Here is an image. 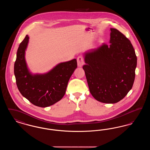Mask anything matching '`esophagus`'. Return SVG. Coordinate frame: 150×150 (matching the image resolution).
<instances>
[{"instance_id": "esophagus-1", "label": "esophagus", "mask_w": 150, "mask_h": 150, "mask_svg": "<svg viewBox=\"0 0 150 150\" xmlns=\"http://www.w3.org/2000/svg\"><path fill=\"white\" fill-rule=\"evenodd\" d=\"M77 62L79 67H82L84 64V58L81 56H79L77 58Z\"/></svg>"}]
</instances>
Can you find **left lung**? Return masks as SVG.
I'll use <instances>...</instances> for the list:
<instances>
[{
  "label": "left lung",
  "mask_w": 150,
  "mask_h": 150,
  "mask_svg": "<svg viewBox=\"0 0 150 150\" xmlns=\"http://www.w3.org/2000/svg\"><path fill=\"white\" fill-rule=\"evenodd\" d=\"M110 30V44L86 52L83 67L91 94L105 103L119 102L130 91L137 62L128 39L117 29Z\"/></svg>",
  "instance_id": "8db88e82"
}]
</instances>
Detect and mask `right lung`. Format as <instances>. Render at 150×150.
<instances>
[{"instance_id": "add662e5", "label": "right lung", "mask_w": 150, "mask_h": 150, "mask_svg": "<svg viewBox=\"0 0 150 150\" xmlns=\"http://www.w3.org/2000/svg\"><path fill=\"white\" fill-rule=\"evenodd\" d=\"M26 36L17 52L14 73L17 88L22 95L36 106L48 107L61 100L66 93L69 80L77 68L76 59L56 65L43 74H33L25 60L29 43Z\"/></svg>"}]
</instances>
